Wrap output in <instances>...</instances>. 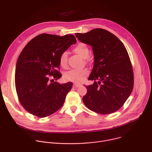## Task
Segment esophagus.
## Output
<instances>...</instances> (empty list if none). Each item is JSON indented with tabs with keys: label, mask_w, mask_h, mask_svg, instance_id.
<instances>
[{
	"label": "esophagus",
	"mask_w": 152,
	"mask_h": 152,
	"mask_svg": "<svg viewBox=\"0 0 152 152\" xmlns=\"http://www.w3.org/2000/svg\"><path fill=\"white\" fill-rule=\"evenodd\" d=\"M80 85H80V84H79V83H75L73 86L74 88H78V87H79V86H80Z\"/></svg>",
	"instance_id": "esophagus-1"
}]
</instances>
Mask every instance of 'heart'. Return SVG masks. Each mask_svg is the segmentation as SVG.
<instances>
[{
	"label": "heart",
	"instance_id": "b5f03b06",
	"mask_svg": "<svg viewBox=\"0 0 152 152\" xmlns=\"http://www.w3.org/2000/svg\"><path fill=\"white\" fill-rule=\"evenodd\" d=\"M74 52L82 57L83 58H87L90 55V50L85 44L83 42H79L73 49ZM68 61V53L66 51L62 52L59 58V63L60 66L65 68L67 66ZM88 71L87 70H70L64 75V79L70 82H73L75 83H79L83 82L86 76L88 75Z\"/></svg>",
	"mask_w": 152,
	"mask_h": 152
}]
</instances>
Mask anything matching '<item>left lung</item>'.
Segmentation results:
<instances>
[{"label":"left lung","mask_w":152,"mask_h":152,"mask_svg":"<svg viewBox=\"0 0 152 152\" xmlns=\"http://www.w3.org/2000/svg\"><path fill=\"white\" fill-rule=\"evenodd\" d=\"M75 35L92 46L94 63L88 79L99 80L86 86L87 93L82 98L85 105L101 114L116 112L134 88L132 66L124 45L113 34L100 28Z\"/></svg>","instance_id":"1"}]
</instances>
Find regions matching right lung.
I'll return each instance as SVG.
<instances>
[{
  "label": "right lung",
  "instance_id": "1",
  "mask_svg": "<svg viewBox=\"0 0 152 152\" xmlns=\"http://www.w3.org/2000/svg\"><path fill=\"white\" fill-rule=\"evenodd\" d=\"M76 42L73 35L62 37L39 34L32 39L20 53L16 64L15 85L18 100L30 114L49 116L63 105L73 83L60 84L59 58Z\"/></svg>",
  "mask_w": 152,
  "mask_h": 152
}]
</instances>
